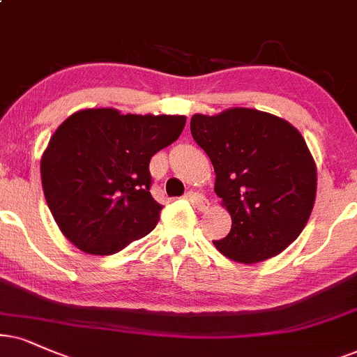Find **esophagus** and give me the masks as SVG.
I'll list each match as a JSON object with an SVG mask.
<instances>
[{
  "label": "esophagus",
  "instance_id": "obj_1",
  "mask_svg": "<svg viewBox=\"0 0 357 357\" xmlns=\"http://www.w3.org/2000/svg\"><path fill=\"white\" fill-rule=\"evenodd\" d=\"M186 197H188V199L191 201L192 204L196 206L199 211H206L207 207H209V201L206 199L204 194H201V192H192V191H191V192L186 194Z\"/></svg>",
  "mask_w": 357,
  "mask_h": 357
}]
</instances>
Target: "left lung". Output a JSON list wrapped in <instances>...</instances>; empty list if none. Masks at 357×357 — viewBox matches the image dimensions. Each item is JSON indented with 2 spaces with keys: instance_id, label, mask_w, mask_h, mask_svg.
Returning a JSON list of instances; mask_svg holds the SVG:
<instances>
[{
  "instance_id": "8db88e82",
  "label": "left lung",
  "mask_w": 357,
  "mask_h": 357,
  "mask_svg": "<svg viewBox=\"0 0 357 357\" xmlns=\"http://www.w3.org/2000/svg\"><path fill=\"white\" fill-rule=\"evenodd\" d=\"M191 135L214 166V191L232 218L231 232L212 241L220 254L255 264L285 250L317 196V166L298 130L254 108H229L192 115Z\"/></svg>"
}]
</instances>
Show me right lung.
Wrapping results in <instances>:
<instances>
[{
	"instance_id": "1",
	"label": "right lung",
	"mask_w": 357,
	"mask_h": 357,
	"mask_svg": "<svg viewBox=\"0 0 357 357\" xmlns=\"http://www.w3.org/2000/svg\"><path fill=\"white\" fill-rule=\"evenodd\" d=\"M186 116L75 112L40 160L54 220L85 254L112 255L150 234L163 206L153 199L151 156L178 139Z\"/></svg>"
}]
</instances>
